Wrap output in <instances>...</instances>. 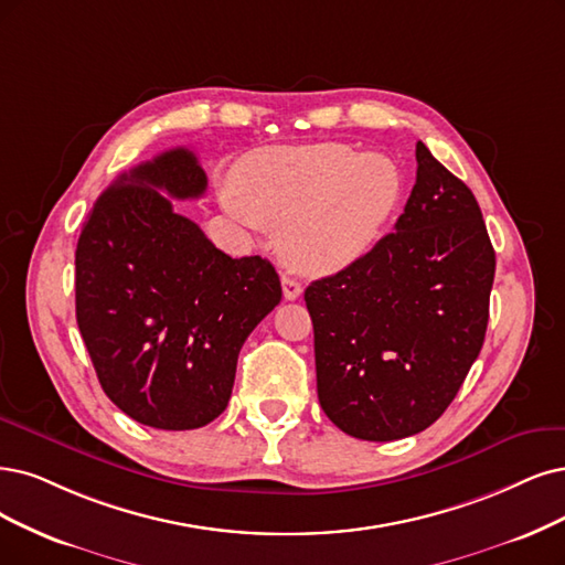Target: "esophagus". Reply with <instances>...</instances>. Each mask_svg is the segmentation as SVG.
<instances>
[{
  "mask_svg": "<svg viewBox=\"0 0 565 565\" xmlns=\"http://www.w3.org/2000/svg\"><path fill=\"white\" fill-rule=\"evenodd\" d=\"M281 288H284V298L286 300H298L302 294V286L294 277H281Z\"/></svg>",
  "mask_w": 565,
  "mask_h": 565,
  "instance_id": "obj_1",
  "label": "esophagus"
}]
</instances>
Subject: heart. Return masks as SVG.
Here are the masks:
<instances>
[{
  "instance_id": "1",
  "label": "heart",
  "mask_w": 565,
  "mask_h": 565,
  "mask_svg": "<svg viewBox=\"0 0 565 565\" xmlns=\"http://www.w3.org/2000/svg\"><path fill=\"white\" fill-rule=\"evenodd\" d=\"M403 191L405 177L388 156L309 143L250 153L221 202L246 227L281 225L279 250L290 267L335 275L377 246Z\"/></svg>"
}]
</instances>
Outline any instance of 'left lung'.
<instances>
[{
    "instance_id": "1",
    "label": "left lung",
    "mask_w": 565,
    "mask_h": 565,
    "mask_svg": "<svg viewBox=\"0 0 565 565\" xmlns=\"http://www.w3.org/2000/svg\"><path fill=\"white\" fill-rule=\"evenodd\" d=\"M493 275L472 191L416 141V183L393 233L305 290L328 419L370 443L440 419L484 344Z\"/></svg>"
}]
</instances>
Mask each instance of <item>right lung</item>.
I'll return each mask as SVG.
<instances>
[{
    "label": "right lung",
    "mask_w": 565,
    "mask_h": 565,
    "mask_svg": "<svg viewBox=\"0 0 565 565\" xmlns=\"http://www.w3.org/2000/svg\"><path fill=\"white\" fill-rule=\"evenodd\" d=\"M204 191L195 153L164 151L111 181L76 244V323L97 380L120 412L160 430L216 419L242 344L281 300L269 260L230 258L174 212L172 198Z\"/></svg>",
    "instance_id": "obj_1"
}]
</instances>
